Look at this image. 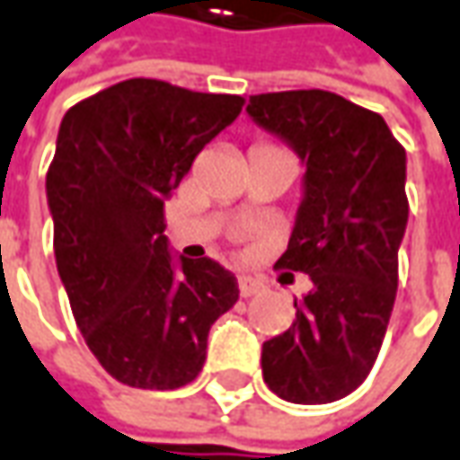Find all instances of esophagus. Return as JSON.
Masks as SVG:
<instances>
[{
    "instance_id": "34e87169",
    "label": "esophagus",
    "mask_w": 460,
    "mask_h": 460,
    "mask_svg": "<svg viewBox=\"0 0 460 460\" xmlns=\"http://www.w3.org/2000/svg\"><path fill=\"white\" fill-rule=\"evenodd\" d=\"M257 290H260L257 279L239 278V293H242V297H252V295H257Z\"/></svg>"
}]
</instances>
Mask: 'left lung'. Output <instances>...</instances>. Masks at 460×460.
I'll return each mask as SVG.
<instances>
[{"label":"left lung","mask_w":460,"mask_h":460,"mask_svg":"<svg viewBox=\"0 0 460 460\" xmlns=\"http://www.w3.org/2000/svg\"><path fill=\"white\" fill-rule=\"evenodd\" d=\"M305 163V199L275 267L313 282L295 323L261 346V374L278 397L336 402L369 376L397 295L407 226L404 147L376 111L339 93H257L246 106Z\"/></svg>","instance_id":"1"}]
</instances>
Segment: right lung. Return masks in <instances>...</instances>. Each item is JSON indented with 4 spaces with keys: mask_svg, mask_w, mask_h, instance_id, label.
I'll return each instance as SVG.
<instances>
[{
    "mask_svg": "<svg viewBox=\"0 0 460 460\" xmlns=\"http://www.w3.org/2000/svg\"><path fill=\"white\" fill-rule=\"evenodd\" d=\"M242 106L234 93L129 78L60 121L45 181L58 275L91 354L127 387L193 382L211 325L239 300L218 261L175 264L163 231L165 199Z\"/></svg>",
    "mask_w": 460,
    "mask_h": 460,
    "instance_id": "add662e5",
    "label": "right lung"
}]
</instances>
